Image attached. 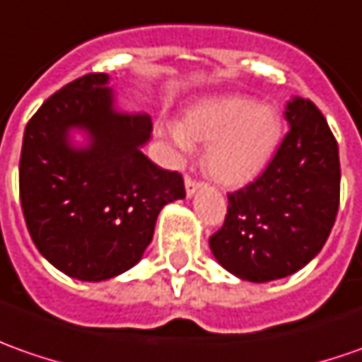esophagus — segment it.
Returning a JSON list of instances; mask_svg holds the SVG:
<instances>
[{
  "instance_id": "34e87169",
  "label": "esophagus",
  "mask_w": 362,
  "mask_h": 362,
  "mask_svg": "<svg viewBox=\"0 0 362 362\" xmlns=\"http://www.w3.org/2000/svg\"><path fill=\"white\" fill-rule=\"evenodd\" d=\"M184 188H186V196L192 198L194 194L200 190V182L192 180V178H186V180H184Z\"/></svg>"
}]
</instances>
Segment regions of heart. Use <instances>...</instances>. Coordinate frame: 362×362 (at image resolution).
Instances as JSON below:
<instances>
[{
  "instance_id": "heart-1",
  "label": "heart",
  "mask_w": 362,
  "mask_h": 362,
  "mask_svg": "<svg viewBox=\"0 0 362 362\" xmlns=\"http://www.w3.org/2000/svg\"><path fill=\"white\" fill-rule=\"evenodd\" d=\"M168 136L180 154L206 146L204 168L220 186L240 188L258 178L272 160L282 136V119L268 104L252 98L218 95L186 110Z\"/></svg>"
}]
</instances>
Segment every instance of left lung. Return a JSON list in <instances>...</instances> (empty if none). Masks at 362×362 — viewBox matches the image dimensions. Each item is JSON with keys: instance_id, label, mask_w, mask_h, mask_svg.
Listing matches in <instances>:
<instances>
[{"instance_id": "1", "label": "left lung", "mask_w": 362, "mask_h": 362, "mask_svg": "<svg viewBox=\"0 0 362 362\" xmlns=\"http://www.w3.org/2000/svg\"><path fill=\"white\" fill-rule=\"evenodd\" d=\"M291 130L258 180L228 196L224 224L210 238L222 268L250 282L291 276L320 252L339 210V146L317 106L294 95Z\"/></svg>"}]
</instances>
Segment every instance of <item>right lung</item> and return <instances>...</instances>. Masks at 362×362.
Segmentation results:
<instances>
[{
    "mask_svg": "<svg viewBox=\"0 0 362 362\" xmlns=\"http://www.w3.org/2000/svg\"><path fill=\"white\" fill-rule=\"evenodd\" d=\"M150 138L152 118L119 110L107 74L71 81L35 112L23 134L19 198L49 264L100 282L142 260L160 210L186 196L178 172L144 156Z\"/></svg>",
    "mask_w": 362,
    "mask_h": 362,
    "instance_id": "right-lung-1",
    "label": "right lung"
}]
</instances>
